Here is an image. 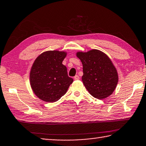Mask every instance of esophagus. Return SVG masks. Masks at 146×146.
<instances>
[{
    "label": "esophagus",
    "mask_w": 146,
    "mask_h": 146,
    "mask_svg": "<svg viewBox=\"0 0 146 146\" xmlns=\"http://www.w3.org/2000/svg\"><path fill=\"white\" fill-rule=\"evenodd\" d=\"M80 77L78 75H75V76H74V80H79Z\"/></svg>",
    "instance_id": "34e87169"
}]
</instances>
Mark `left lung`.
Returning a JSON list of instances; mask_svg holds the SVG:
<instances>
[{
	"label": "left lung",
	"instance_id": "1",
	"mask_svg": "<svg viewBox=\"0 0 146 146\" xmlns=\"http://www.w3.org/2000/svg\"><path fill=\"white\" fill-rule=\"evenodd\" d=\"M83 65L82 82L94 98L104 99L111 96L118 82V72L107 54L98 49L76 53Z\"/></svg>",
	"mask_w": 146,
	"mask_h": 146
}]
</instances>
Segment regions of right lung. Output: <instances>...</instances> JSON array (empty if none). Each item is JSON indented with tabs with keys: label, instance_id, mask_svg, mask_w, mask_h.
<instances>
[{
	"label": "right lung",
	"instance_id": "obj_1",
	"mask_svg": "<svg viewBox=\"0 0 146 146\" xmlns=\"http://www.w3.org/2000/svg\"><path fill=\"white\" fill-rule=\"evenodd\" d=\"M66 51L47 50L37 57L31 66L30 84L33 93L47 102L58 101L66 93L73 79L68 75L62 61Z\"/></svg>",
	"mask_w": 146,
	"mask_h": 146
}]
</instances>
